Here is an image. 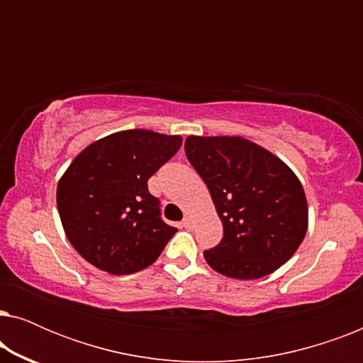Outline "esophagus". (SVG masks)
<instances>
[{
    "label": "esophagus",
    "mask_w": 363,
    "mask_h": 363,
    "mask_svg": "<svg viewBox=\"0 0 363 363\" xmlns=\"http://www.w3.org/2000/svg\"><path fill=\"white\" fill-rule=\"evenodd\" d=\"M182 225L185 226L186 230H193V225H195V223H193V218L191 216H185V218H183Z\"/></svg>",
    "instance_id": "34e87169"
}]
</instances>
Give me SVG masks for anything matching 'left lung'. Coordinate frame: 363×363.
Here are the masks:
<instances>
[{"label": "left lung", "instance_id": "1", "mask_svg": "<svg viewBox=\"0 0 363 363\" xmlns=\"http://www.w3.org/2000/svg\"><path fill=\"white\" fill-rule=\"evenodd\" d=\"M185 153L223 223L221 242L203 252L211 269L250 281L289 261L309 225L296 173L274 153L240 135H188Z\"/></svg>", "mask_w": 363, "mask_h": 363}]
</instances>
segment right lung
I'll use <instances>...</instances> for the list:
<instances>
[{"mask_svg": "<svg viewBox=\"0 0 363 363\" xmlns=\"http://www.w3.org/2000/svg\"><path fill=\"white\" fill-rule=\"evenodd\" d=\"M183 138L130 128L99 138L57 183V211L67 240L97 269L122 276L145 269L177 228L162 221L147 182Z\"/></svg>", "mask_w": 363, "mask_h": 363, "instance_id": "obj_1", "label": "right lung"}]
</instances>
